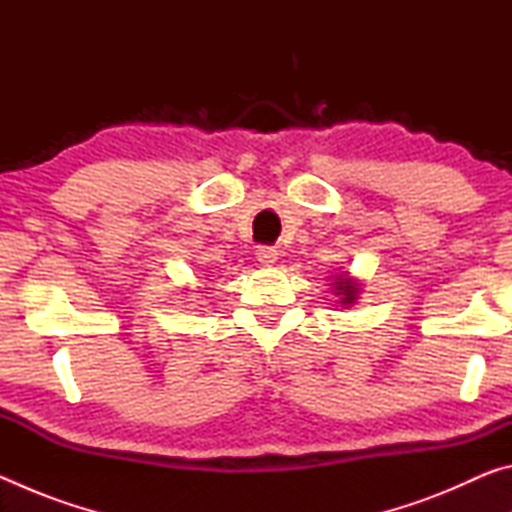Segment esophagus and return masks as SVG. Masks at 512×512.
Instances as JSON below:
<instances>
[{"label":"esophagus","instance_id":"1","mask_svg":"<svg viewBox=\"0 0 512 512\" xmlns=\"http://www.w3.org/2000/svg\"><path fill=\"white\" fill-rule=\"evenodd\" d=\"M255 255H257V262L262 266H273L277 262V255H280V253H277V250L271 248V246H259Z\"/></svg>","mask_w":512,"mask_h":512}]
</instances>
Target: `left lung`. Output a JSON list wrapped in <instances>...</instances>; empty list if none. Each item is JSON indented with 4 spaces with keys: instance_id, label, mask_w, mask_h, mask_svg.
Returning a JSON list of instances; mask_svg holds the SVG:
<instances>
[{
    "instance_id": "obj_1",
    "label": "left lung",
    "mask_w": 512,
    "mask_h": 512,
    "mask_svg": "<svg viewBox=\"0 0 512 512\" xmlns=\"http://www.w3.org/2000/svg\"><path fill=\"white\" fill-rule=\"evenodd\" d=\"M334 291L336 296H341V305H354V300L359 296V282L348 275H336Z\"/></svg>"
}]
</instances>
